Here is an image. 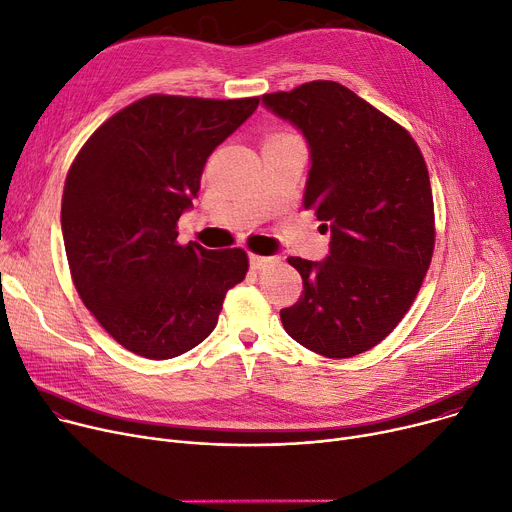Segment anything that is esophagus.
<instances>
[{
    "label": "esophagus",
    "instance_id": "esophagus-1",
    "mask_svg": "<svg viewBox=\"0 0 512 512\" xmlns=\"http://www.w3.org/2000/svg\"><path fill=\"white\" fill-rule=\"evenodd\" d=\"M273 262H277V258H273V256H256V254H250V266H252L254 270H262L264 266L273 264Z\"/></svg>",
    "mask_w": 512,
    "mask_h": 512
}]
</instances>
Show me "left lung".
Instances as JSON below:
<instances>
[{"instance_id":"1","label":"left lung","mask_w":512,"mask_h":512,"mask_svg":"<svg viewBox=\"0 0 512 512\" xmlns=\"http://www.w3.org/2000/svg\"><path fill=\"white\" fill-rule=\"evenodd\" d=\"M262 105L306 138L304 206L330 231L324 260L289 258L304 291L281 310L283 328L324 357L364 353L407 314L432 260L424 157L405 128L339 82H306Z\"/></svg>"}]
</instances>
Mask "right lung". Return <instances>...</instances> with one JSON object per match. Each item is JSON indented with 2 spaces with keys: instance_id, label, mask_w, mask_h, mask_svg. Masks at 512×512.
<instances>
[{
  "instance_id": "obj_1",
  "label": "right lung",
  "mask_w": 512,
  "mask_h": 512,
  "mask_svg": "<svg viewBox=\"0 0 512 512\" xmlns=\"http://www.w3.org/2000/svg\"><path fill=\"white\" fill-rule=\"evenodd\" d=\"M252 99L153 95L109 117L70 167L62 233L84 306L128 351L171 359L217 326L244 281V250L179 246L175 225L210 153L256 111Z\"/></svg>"
}]
</instances>
